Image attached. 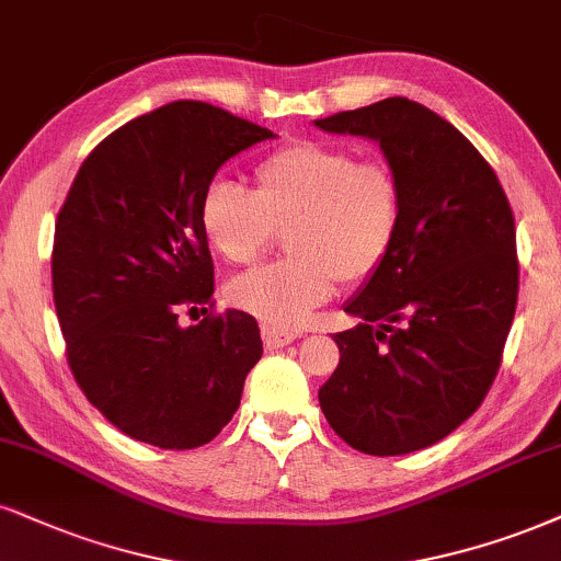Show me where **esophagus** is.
<instances>
[{
    "instance_id": "1",
    "label": "esophagus",
    "mask_w": 561,
    "mask_h": 561,
    "mask_svg": "<svg viewBox=\"0 0 561 561\" xmlns=\"http://www.w3.org/2000/svg\"><path fill=\"white\" fill-rule=\"evenodd\" d=\"M262 341H265L267 348H283V345L294 343L296 335L288 333V330L273 328V324H262Z\"/></svg>"
}]
</instances>
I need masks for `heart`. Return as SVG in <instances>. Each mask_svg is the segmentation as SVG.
<instances>
[{"label": "heart", "mask_w": 561, "mask_h": 561, "mask_svg": "<svg viewBox=\"0 0 561 561\" xmlns=\"http://www.w3.org/2000/svg\"><path fill=\"white\" fill-rule=\"evenodd\" d=\"M403 184L379 158L351 148L296 140L254 165V192L213 182L199 197V231L231 265H252L286 231L291 257L239 275L233 307L273 328H299L335 294L385 265L403 228Z\"/></svg>", "instance_id": "b5f03b06"}]
</instances>
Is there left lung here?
Returning a JSON list of instances; mask_svg holds the SVG:
<instances>
[{"mask_svg":"<svg viewBox=\"0 0 561 561\" xmlns=\"http://www.w3.org/2000/svg\"><path fill=\"white\" fill-rule=\"evenodd\" d=\"M314 124L377 140L405 199L396 249L345 304L362 322L333 335L322 413L358 453H416L473 416L500 371L520 286L513 207L471 140L416 101Z\"/></svg>","mask_w":561,"mask_h":561,"instance_id":"left-lung-1","label":"left lung"}]
</instances>
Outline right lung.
Here are the masks:
<instances>
[{
  "mask_svg": "<svg viewBox=\"0 0 561 561\" xmlns=\"http://www.w3.org/2000/svg\"><path fill=\"white\" fill-rule=\"evenodd\" d=\"M270 137L226 108L174 101L95 145L69 186L51 252L67 364L127 437L203 447L237 413L260 328L239 309L213 312L197 207L228 158ZM197 306L211 312L182 329L178 317Z\"/></svg>",
  "mask_w": 561,
  "mask_h": 561,
  "instance_id": "1",
  "label": "right lung"
}]
</instances>
